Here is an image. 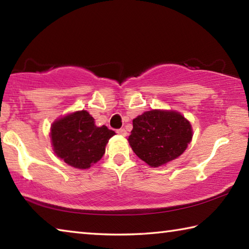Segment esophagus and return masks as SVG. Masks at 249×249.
I'll list each match as a JSON object with an SVG mask.
<instances>
[{
	"label": "esophagus",
	"instance_id": "1",
	"mask_svg": "<svg viewBox=\"0 0 249 249\" xmlns=\"http://www.w3.org/2000/svg\"><path fill=\"white\" fill-rule=\"evenodd\" d=\"M116 133L119 135H122V136H126V134H127V132H126L125 128H120L116 130Z\"/></svg>",
	"mask_w": 249,
	"mask_h": 249
}]
</instances>
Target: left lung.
<instances>
[{"label": "left lung", "mask_w": 249, "mask_h": 249, "mask_svg": "<svg viewBox=\"0 0 249 249\" xmlns=\"http://www.w3.org/2000/svg\"><path fill=\"white\" fill-rule=\"evenodd\" d=\"M191 138V124L180 113L153 109L133 120L128 142L142 160L159 167L178 158Z\"/></svg>", "instance_id": "1"}]
</instances>
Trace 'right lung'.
<instances>
[{
    "instance_id": "obj_1",
    "label": "right lung",
    "mask_w": 249,
    "mask_h": 249,
    "mask_svg": "<svg viewBox=\"0 0 249 249\" xmlns=\"http://www.w3.org/2000/svg\"><path fill=\"white\" fill-rule=\"evenodd\" d=\"M114 130L98 127L87 111H78L54 122L52 126L53 150L61 160L78 169H87L102 158Z\"/></svg>"
}]
</instances>
